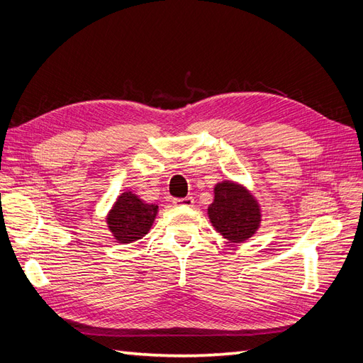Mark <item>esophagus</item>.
I'll use <instances>...</instances> for the list:
<instances>
[{"mask_svg":"<svg viewBox=\"0 0 363 363\" xmlns=\"http://www.w3.org/2000/svg\"><path fill=\"white\" fill-rule=\"evenodd\" d=\"M172 203L174 206H179V207H192L194 199L192 196H184V199H174Z\"/></svg>","mask_w":363,"mask_h":363,"instance_id":"1","label":"esophagus"}]
</instances>
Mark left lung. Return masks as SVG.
I'll return each mask as SVG.
<instances>
[{"instance_id": "8db88e82", "label": "left lung", "mask_w": 363, "mask_h": 363, "mask_svg": "<svg viewBox=\"0 0 363 363\" xmlns=\"http://www.w3.org/2000/svg\"><path fill=\"white\" fill-rule=\"evenodd\" d=\"M207 212L216 232L232 242H244L260 224L259 204L247 189L232 182L215 186V200Z\"/></svg>"}]
</instances>
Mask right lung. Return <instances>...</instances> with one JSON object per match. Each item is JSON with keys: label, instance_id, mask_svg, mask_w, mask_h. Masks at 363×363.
<instances>
[{"label": "right lung", "instance_id": "obj_1", "mask_svg": "<svg viewBox=\"0 0 363 363\" xmlns=\"http://www.w3.org/2000/svg\"><path fill=\"white\" fill-rule=\"evenodd\" d=\"M159 206L145 204L135 194L124 192L107 216V224L119 244H130L144 238L157 215Z\"/></svg>", "mask_w": 363, "mask_h": 363}]
</instances>
